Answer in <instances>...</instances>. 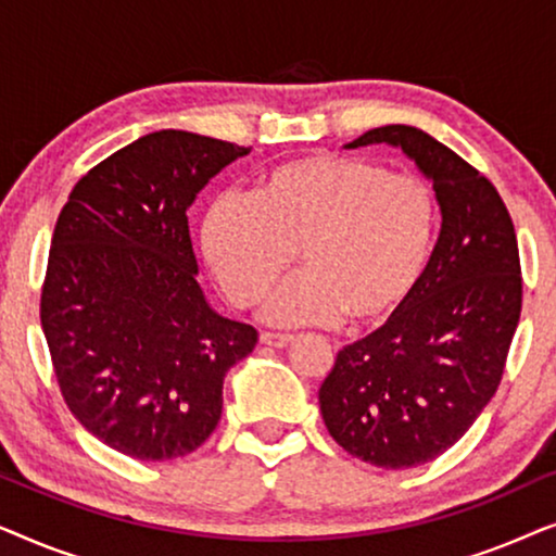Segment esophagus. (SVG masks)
Instances as JSON below:
<instances>
[{
    "instance_id": "34e87169",
    "label": "esophagus",
    "mask_w": 556,
    "mask_h": 556,
    "mask_svg": "<svg viewBox=\"0 0 556 556\" xmlns=\"http://www.w3.org/2000/svg\"><path fill=\"white\" fill-rule=\"evenodd\" d=\"M261 344L273 346V349H283V346H288V344H293V337H288V333H270V331H263V333H261Z\"/></svg>"
}]
</instances>
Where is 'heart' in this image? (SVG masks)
<instances>
[{
	"label": "heart",
	"mask_w": 556,
	"mask_h": 556,
	"mask_svg": "<svg viewBox=\"0 0 556 556\" xmlns=\"http://www.w3.org/2000/svg\"><path fill=\"white\" fill-rule=\"evenodd\" d=\"M438 202L417 174L364 156L314 154L261 174L250 197H219L200 227L202 255L235 306H253L299 257L301 270L265 301L276 326L371 329L420 286Z\"/></svg>",
	"instance_id": "obj_1"
}]
</instances>
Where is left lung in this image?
<instances>
[{"label": "left lung", "instance_id": "1", "mask_svg": "<svg viewBox=\"0 0 556 556\" xmlns=\"http://www.w3.org/2000/svg\"><path fill=\"white\" fill-rule=\"evenodd\" d=\"M400 149L435 189L440 235L397 316L344 346L318 390L329 435L349 455L400 470L466 435L504 375L521 314L514 223L483 174L415 126H382L344 149Z\"/></svg>", "mask_w": 556, "mask_h": 556}]
</instances>
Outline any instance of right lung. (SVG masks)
<instances>
[{"label":"right lung","instance_id":"add662e5","mask_svg":"<svg viewBox=\"0 0 556 556\" xmlns=\"http://www.w3.org/2000/svg\"><path fill=\"white\" fill-rule=\"evenodd\" d=\"M250 149L189 131L141 136L93 166L60 212L40 321L83 428L139 460L200 447L253 326L219 316L197 283L187 212Z\"/></svg>","mask_w":556,"mask_h":556}]
</instances>
